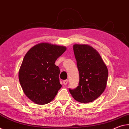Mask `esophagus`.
Segmentation results:
<instances>
[{
	"label": "esophagus",
	"instance_id": "obj_1",
	"mask_svg": "<svg viewBox=\"0 0 129 129\" xmlns=\"http://www.w3.org/2000/svg\"><path fill=\"white\" fill-rule=\"evenodd\" d=\"M63 84H64V85H66V84H67V83H68V80H67V79L64 80V81H63Z\"/></svg>",
	"mask_w": 129,
	"mask_h": 129
}]
</instances>
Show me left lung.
I'll use <instances>...</instances> for the list:
<instances>
[{
  "instance_id": "left-lung-1",
  "label": "left lung",
  "mask_w": 129,
  "mask_h": 129,
  "mask_svg": "<svg viewBox=\"0 0 129 129\" xmlns=\"http://www.w3.org/2000/svg\"><path fill=\"white\" fill-rule=\"evenodd\" d=\"M73 50L79 71V82L75 89L69 88L76 101L88 103L95 100L104 91L108 70L100 54L87 45H74Z\"/></svg>"
}]
</instances>
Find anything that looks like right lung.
<instances>
[{"instance_id":"add662e5","label":"right lung","mask_w":129,"mask_h":129,"mask_svg":"<svg viewBox=\"0 0 129 129\" xmlns=\"http://www.w3.org/2000/svg\"><path fill=\"white\" fill-rule=\"evenodd\" d=\"M66 50L64 46L41 43L29 50L19 71V80L24 94L38 105L54 100L62 87L60 70L55 60Z\"/></svg>"}]
</instances>
